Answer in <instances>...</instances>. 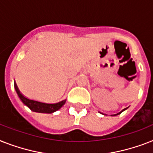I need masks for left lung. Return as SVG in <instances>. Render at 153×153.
I'll return each instance as SVG.
<instances>
[{
  "instance_id": "8db88e82",
  "label": "left lung",
  "mask_w": 153,
  "mask_h": 153,
  "mask_svg": "<svg viewBox=\"0 0 153 153\" xmlns=\"http://www.w3.org/2000/svg\"><path fill=\"white\" fill-rule=\"evenodd\" d=\"M125 109H126V108H124L123 110H122L121 111H120V112H119V113H117V114H115V115H119V114H120V113H122V112H123V111L124 110H125Z\"/></svg>"
}]
</instances>
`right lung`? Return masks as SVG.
Listing matches in <instances>:
<instances>
[{
    "label": "right lung",
    "mask_w": 153,
    "mask_h": 153,
    "mask_svg": "<svg viewBox=\"0 0 153 153\" xmlns=\"http://www.w3.org/2000/svg\"><path fill=\"white\" fill-rule=\"evenodd\" d=\"M15 89L16 91L18 94L19 97L20 98V100L23 101L24 105H27L30 110L33 111H38V112H43V113H52L54 111L59 110L63 105L65 104L66 100L59 101L58 103H55V104H48V103L40 102L38 100H31L29 98L26 97L19 89L18 86L16 85V83H15Z\"/></svg>",
    "instance_id": "add662e5"
}]
</instances>
